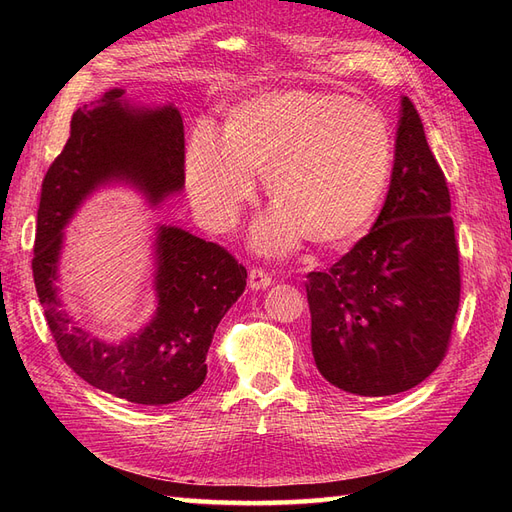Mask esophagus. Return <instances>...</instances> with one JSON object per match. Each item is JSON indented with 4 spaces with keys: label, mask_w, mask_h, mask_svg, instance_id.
I'll use <instances>...</instances> for the list:
<instances>
[{
    "label": "esophagus",
    "mask_w": 512,
    "mask_h": 512,
    "mask_svg": "<svg viewBox=\"0 0 512 512\" xmlns=\"http://www.w3.org/2000/svg\"><path fill=\"white\" fill-rule=\"evenodd\" d=\"M247 284H250L252 290H265L273 284V277L265 269H252L250 275H247Z\"/></svg>",
    "instance_id": "obj_1"
}]
</instances>
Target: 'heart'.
<instances>
[{
  "instance_id": "heart-1",
  "label": "heart",
  "mask_w": 512,
  "mask_h": 512,
  "mask_svg": "<svg viewBox=\"0 0 512 512\" xmlns=\"http://www.w3.org/2000/svg\"><path fill=\"white\" fill-rule=\"evenodd\" d=\"M393 170V132L378 108L318 91H277L232 108L224 136L194 128L185 181L213 228L235 222L265 175L275 207L254 226L262 252L282 254L305 235L335 243L359 232L378 209Z\"/></svg>"
}]
</instances>
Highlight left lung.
Segmentation results:
<instances>
[{
    "label": "left lung",
    "instance_id": "obj_1",
    "mask_svg": "<svg viewBox=\"0 0 512 512\" xmlns=\"http://www.w3.org/2000/svg\"><path fill=\"white\" fill-rule=\"evenodd\" d=\"M448 213L444 173L404 96L391 185L376 224L331 269L307 273L314 361L337 389L397 395L444 359L461 292Z\"/></svg>",
    "mask_w": 512,
    "mask_h": 512
}]
</instances>
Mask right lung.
Segmentation results:
<instances>
[{
	"label": "right lung",
	"instance_id": "1",
	"mask_svg": "<svg viewBox=\"0 0 512 512\" xmlns=\"http://www.w3.org/2000/svg\"><path fill=\"white\" fill-rule=\"evenodd\" d=\"M183 164L177 108L134 106L115 87L72 115L68 143L42 181L32 269L57 350L87 384L141 406L175 404L205 382L213 333L243 294L247 271L218 243L158 224L156 312L123 342H104L83 331L59 297L64 228L91 194L111 183L130 185L158 207L183 190Z\"/></svg>",
	"mask_w": 512,
	"mask_h": 512
}]
</instances>
